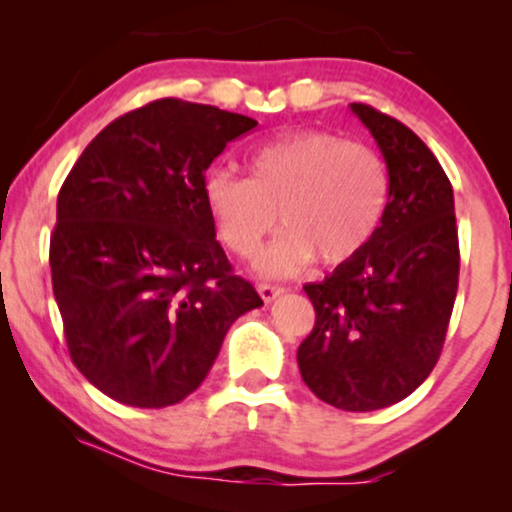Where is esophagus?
<instances>
[{"label":"esophagus","instance_id":"34e87169","mask_svg":"<svg viewBox=\"0 0 512 512\" xmlns=\"http://www.w3.org/2000/svg\"><path fill=\"white\" fill-rule=\"evenodd\" d=\"M257 291H260V296H262L264 303H272V301H276V298H279L281 293H284L286 289H284V286H274V284H260V286H257Z\"/></svg>","mask_w":512,"mask_h":512}]
</instances>
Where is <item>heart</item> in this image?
<instances>
[{
    "mask_svg": "<svg viewBox=\"0 0 512 512\" xmlns=\"http://www.w3.org/2000/svg\"><path fill=\"white\" fill-rule=\"evenodd\" d=\"M390 175L363 144L332 132L301 129L250 151L248 178L211 170L204 202L228 250L250 257L276 216L286 231L262 252L264 276H291L308 262L342 264L356 257L383 223Z\"/></svg>",
    "mask_w": 512,
    "mask_h": 512,
    "instance_id": "b5f03b06",
    "label": "heart"
}]
</instances>
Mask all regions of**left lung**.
Returning a JSON list of instances; mask_svg holds the SVG:
<instances>
[{"mask_svg": "<svg viewBox=\"0 0 512 512\" xmlns=\"http://www.w3.org/2000/svg\"><path fill=\"white\" fill-rule=\"evenodd\" d=\"M354 113L383 151L390 197L378 233L320 284H305L315 327L298 346L303 383L344 411L402 402L431 375L457 296L460 245L452 185L438 158L395 117Z\"/></svg>", "mask_w": 512, "mask_h": 512, "instance_id": "obj_1", "label": "left lung"}]
</instances>
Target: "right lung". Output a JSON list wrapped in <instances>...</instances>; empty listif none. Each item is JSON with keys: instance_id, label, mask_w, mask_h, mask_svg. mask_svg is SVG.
Masks as SVG:
<instances>
[{"instance_id": "obj_1", "label": "right lung", "mask_w": 512, "mask_h": 512, "mask_svg": "<svg viewBox=\"0 0 512 512\" xmlns=\"http://www.w3.org/2000/svg\"><path fill=\"white\" fill-rule=\"evenodd\" d=\"M255 127L214 105L161 98L110 122L64 180L52 291L74 366L115 402H182L228 327L262 305L233 274L204 202L211 161Z\"/></svg>"}]
</instances>
